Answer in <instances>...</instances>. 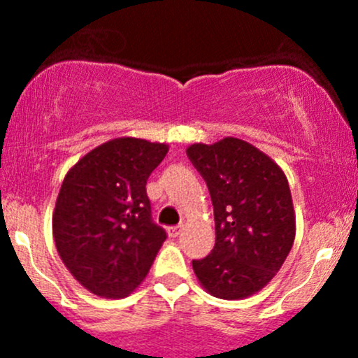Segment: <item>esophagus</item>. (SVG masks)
I'll return each mask as SVG.
<instances>
[{"mask_svg":"<svg viewBox=\"0 0 358 358\" xmlns=\"http://www.w3.org/2000/svg\"><path fill=\"white\" fill-rule=\"evenodd\" d=\"M182 229L183 227L182 225H176V227H169L168 229V234H169V237H178L180 234H182Z\"/></svg>","mask_w":358,"mask_h":358,"instance_id":"obj_1","label":"esophagus"}]
</instances>
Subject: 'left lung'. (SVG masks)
Listing matches in <instances>:
<instances>
[{"mask_svg":"<svg viewBox=\"0 0 358 358\" xmlns=\"http://www.w3.org/2000/svg\"><path fill=\"white\" fill-rule=\"evenodd\" d=\"M215 211L216 241L206 258L192 259L209 294L241 299L273 279L294 243L289 183L268 156L239 138L187 149Z\"/></svg>","mask_w":358,"mask_h":358,"instance_id":"obj_1","label":"left lung"}]
</instances>
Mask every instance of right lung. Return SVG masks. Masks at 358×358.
Segmentation results:
<instances>
[{
    "mask_svg": "<svg viewBox=\"0 0 358 358\" xmlns=\"http://www.w3.org/2000/svg\"><path fill=\"white\" fill-rule=\"evenodd\" d=\"M166 154L164 143L115 138L67 173L53 237L64 265L88 291L124 298L149 273L168 236L152 220L145 185Z\"/></svg>",
    "mask_w": 358,
    "mask_h": 358,
    "instance_id": "1",
    "label": "right lung"
}]
</instances>
